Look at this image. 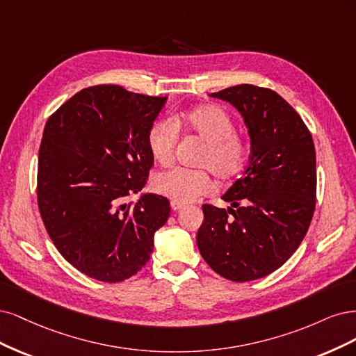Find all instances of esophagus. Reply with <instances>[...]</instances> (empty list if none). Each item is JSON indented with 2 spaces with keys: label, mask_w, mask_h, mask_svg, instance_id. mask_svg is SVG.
Masks as SVG:
<instances>
[{
  "label": "esophagus",
  "mask_w": 356,
  "mask_h": 356,
  "mask_svg": "<svg viewBox=\"0 0 356 356\" xmlns=\"http://www.w3.org/2000/svg\"><path fill=\"white\" fill-rule=\"evenodd\" d=\"M181 209H183V204L176 202V201H171V210L179 211V210H181Z\"/></svg>",
  "instance_id": "1"
}]
</instances>
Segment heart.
<instances>
[{"label":"heart","mask_w":356,"mask_h":356,"mask_svg":"<svg viewBox=\"0 0 356 356\" xmlns=\"http://www.w3.org/2000/svg\"><path fill=\"white\" fill-rule=\"evenodd\" d=\"M177 124L185 125L207 142L200 165L211 168L220 177H232L243 170L248 156V145L244 137L235 131V122L225 109L216 105L200 106L181 115ZM177 136V125L170 118L158 120L151 125L147 146L155 161L159 164L171 161ZM154 188L171 201L188 204L210 193L214 183L209 171L176 167L159 173L154 179Z\"/></svg>","instance_id":"b5f03b06"}]
</instances>
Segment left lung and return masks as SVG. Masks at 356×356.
<instances>
[{
  "label": "left lung",
  "instance_id": "1",
  "mask_svg": "<svg viewBox=\"0 0 356 356\" xmlns=\"http://www.w3.org/2000/svg\"><path fill=\"white\" fill-rule=\"evenodd\" d=\"M243 115L251 152L226 191L231 207L204 204L197 244L220 277L247 282L281 268L299 248L316 198V156L306 124L278 93L251 84L211 93Z\"/></svg>",
  "mask_w": 356,
  "mask_h": 356
}]
</instances>
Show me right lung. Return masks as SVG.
I'll use <instances>...</instances> for the list:
<instances>
[{
  "instance_id": "add662e5",
  "label": "right lung",
  "mask_w": 356,
  "mask_h": 356,
  "mask_svg": "<svg viewBox=\"0 0 356 356\" xmlns=\"http://www.w3.org/2000/svg\"><path fill=\"white\" fill-rule=\"evenodd\" d=\"M165 100L102 84L78 91L45 124L37 176L41 219L63 259L90 278L112 284L133 277L170 217L161 195L127 202L154 165L147 131Z\"/></svg>"
}]
</instances>
